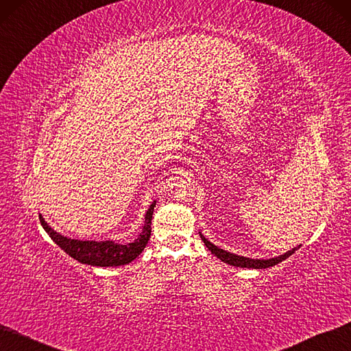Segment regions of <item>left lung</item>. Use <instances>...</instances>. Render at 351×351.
Masks as SVG:
<instances>
[{
  "mask_svg": "<svg viewBox=\"0 0 351 351\" xmlns=\"http://www.w3.org/2000/svg\"><path fill=\"white\" fill-rule=\"evenodd\" d=\"M200 233V237L202 241L204 242V245L207 246V249L212 252V254L215 256H217L220 261H223L224 263H229L232 266H239V268H252V269H266V268H271V266H275L278 265L279 262L285 261L287 258H289L293 252L298 250L301 247V245L292 247L291 250L285 252L284 255H279V256H275V258H269V259H252V258H246V256H241V255H234V254H230V252L228 250H223L220 247H217L216 245H213L212 242H208L206 237Z\"/></svg>",
  "mask_w": 351,
  "mask_h": 351,
  "instance_id": "1",
  "label": "left lung"
}]
</instances>
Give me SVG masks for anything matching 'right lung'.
<instances>
[{
    "mask_svg": "<svg viewBox=\"0 0 351 351\" xmlns=\"http://www.w3.org/2000/svg\"><path fill=\"white\" fill-rule=\"evenodd\" d=\"M156 200L151 203L145 213L143 232L131 243H118L115 241H80L70 239L62 233H58L49 226V223L40 215L41 226L51 237L53 242L60 246L69 256L80 263L92 266H121L132 262L147 246L151 236V219L156 207Z\"/></svg>",
    "mask_w": 351,
    "mask_h": 351,
    "instance_id": "1",
    "label": "right lung"
}]
</instances>
